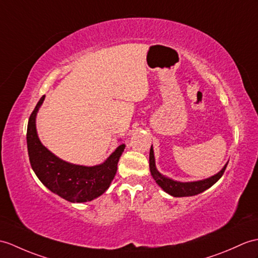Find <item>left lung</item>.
<instances>
[{
  "label": "left lung",
  "mask_w": 258,
  "mask_h": 258,
  "mask_svg": "<svg viewBox=\"0 0 258 258\" xmlns=\"http://www.w3.org/2000/svg\"><path fill=\"white\" fill-rule=\"evenodd\" d=\"M227 164H229V161L225 164L222 170H220L217 175H214L210 178L203 179V180H199V181L180 182V181L172 180V179L161 175V173L157 170L156 165H155L153 145L151 147V152H149V169H151V173L154 178V180L157 182V184L165 191V192L169 194L172 197H191V196H196L203 192L205 190L212 187V185L217 182L221 177H222Z\"/></svg>",
  "instance_id": "obj_1"
}]
</instances>
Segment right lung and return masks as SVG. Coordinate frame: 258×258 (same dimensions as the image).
Instances as JSON below:
<instances>
[{"label": "right lung", "instance_id": "add662e5", "mask_svg": "<svg viewBox=\"0 0 258 258\" xmlns=\"http://www.w3.org/2000/svg\"><path fill=\"white\" fill-rule=\"evenodd\" d=\"M44 100L45 95L36 104L27 125V151L32 168L45 187L64 200L74 203L91 201L110 187L125 145H119L103 164L92 167L58 158L41 144L36 131V115Z\"/></svg>", "mask_w": 258, "mask_h": 258}]
</instances>
